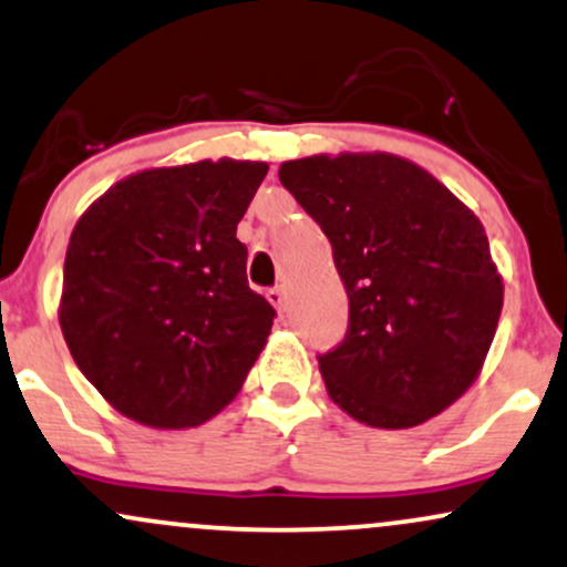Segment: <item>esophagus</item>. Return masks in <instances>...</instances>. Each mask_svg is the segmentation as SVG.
I'll return each instance as SVG.
<instances>
[{
    "label": "esophagus",
    "instance_id": "esophagus-1",
    "mask_svg": "<svg viewBox=\"0 0 567 567\" xmlns=\"http://www.w3.org/2000/svg\"><path fill=\"white\" fill-rule=\"evenodd\" d=\"M265 297H268V302L276 305L278 310H281L284 305H286V291H284V286H272V289L265 291Z\"/></svg>",
    "mask_w": 567,
    "mask_h": 567
}]
</instances>
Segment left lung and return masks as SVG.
Here are the masks:
<instances>
[{
	"label": "left lung",
	"mask_w": 567,
	"mask_h": 567,
	"mask_svg": "<svg viewBox=\"0 0 567 567\" xmlns=\"http://www.w3.org/2000/svg\"><path fill=\"white\" fill-rule=\"evenodd\" d=\"M278 177L321 225L350 299L348 334L318 355L331 401L384 430L441 414L475 382L502 316L481 219L390 153L297 158Z\"/></svg>",
	"instance_id": "8db88e82"
}]
</instances>
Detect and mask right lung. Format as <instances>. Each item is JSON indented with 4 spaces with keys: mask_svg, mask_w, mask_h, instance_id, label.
Returning <instances> with one entry per match:
<instances>
[{
    "mask_svg": "<svg viewBox=\"0 0 567 567\" xmlns=\"http://www.w3.org/2000/svg\"><path fill=\"white\" fill-rule=\"evenodd\" d=\"M262 162H196L116 183L71 233L60 329L73 361L124 416L204 424L241 390L276 310L246 281L236 238Z\"/></svg>",
    "mask_w": 567,
    "mask_h": 567,
    "instance_id": "1",
    "label": "right lung"
}]
</instances>
